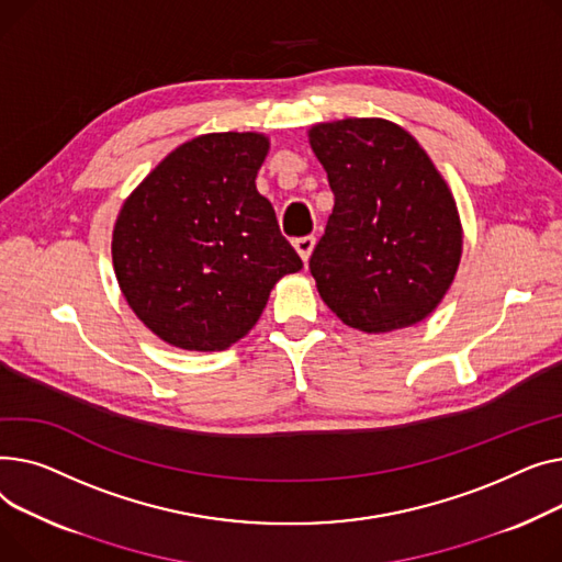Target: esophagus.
<instances>
[{
  "instance_id": "34e87169",
  "label": "esophagus",
  "mask_w": 562,
  "mask_h": 562,
  "mask_svg": "<svg viewBox=\"0 0 562 562\" xmlns=\"http://www.w3.org/2000/svg\"><path fill=\"white\" fill-rule=\"evenodd\" d=\"M292 245H294L296 254L302 256V260L308 262V258H311V254H313V249H315V238H313V236H304V238H296Z\"/></svg>"
}]
</instances>
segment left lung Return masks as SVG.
I'll use <instances>...</instances> for the list:
<instances>
[{"instance_id":"1","label":"left lung","mask_w":562,"mask_h":562,"mask_svg":"<svg viewBox=\"0 0 562 562\" xmlns=\"http://www.w3.org/2000/svg\"><path fill=\"white\" fill-rule=\"evenodd\" d=\"M308 143L336 194L311 256L322 302L366 334L426 319L463 256L445 177L406 128L383 117L319 122Z\"/></svg>"}]
</instances>
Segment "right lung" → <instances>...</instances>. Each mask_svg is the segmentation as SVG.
Returning a JSON list of instances; mask_svg holds the SVG:
<instances>
[{
    "label": "right lung",
    "instance_id": "right-lung-1",
    "mask_svg": "<svg viewBox=\"0 0 562 562\" xmlns=\"http://www.w3.org/2000/svg\"><path fill=\"white\" fill-rule=\"evenodd\" d=\"M270 138L256 131L196 136L165 156L126 196L113 226V270L128 308L186 351L245 338L279 279L302 270L256 175Z\"/></svg>",
    "mask_w": 562,
    "mask_h": 562
}]
</instances>
